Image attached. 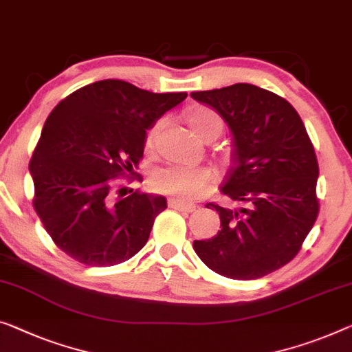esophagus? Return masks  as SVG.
<instances>
[{"instance_id": "esophagus-1", "label": "esophagus", "mask_w": 352, "mask_h": 352, "mask_svg": "<svg viewBox=\"0 0 352 352\" xmlns=\"http://www.w3.org/2000/svg\"><path fill=\"white\" fill-rule=\"evenodd\" d=\"M168 206L176 209V210H181V212H193L197 206L192 203H186L182 201V199H177V198H170L168 199Z\"/></svg>"}]
</instances>
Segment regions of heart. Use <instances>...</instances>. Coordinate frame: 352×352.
<instances>
[{
  "label": "heart",
  "mask_w": 352,
  "mask_h": 352,
  "mask_svg": "<svg viewBox=\"0 0 352 352\" xmlns=\"http://www.w3.org/2000/svg\"><path fill=\"white\" fill-rule=\"evenodd\" d=\"M188 126L201 140L212 142L223 131V121L219 113L209 108H197L187 116ZM162 121H157L146 133V149L154 148L155 140L162 129ZM215 181V173L209 166H195L170 164L155 170L151 176V184L157 192L176 195L184 199H195L208 192Z\"/></svg>",
  "instance_id": "obj_1"
}]
</instances>
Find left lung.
I'll return each mask as SVG.
<instances>
[{
	"label": "left lung",
	"instance_id": "left-lung-1",
	"mask_svg": "<svg viewBox=\"0 0 352 352\" xmlns=\"http://www.w3.org/2000/svg\"><path fill=\"white\" fill-rule=\"evenodd\" d=\"M190 96L217 110L234 140L220 188L228 204H206L221 230L193 248L223 277L261 278L299 253L318 219L315 148L294 107L267 89L236 83Z\"/></svg>",
	"mask_w": 352,
	"mask_h": 352
}]
</instances>
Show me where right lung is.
I'll return each instance as SVG.
<instances>
[{
	"instance_id": "obj_1",
	"label": "right lung",
	"mask_w": 352,
	"mask_h": 352,
	"mask_svg": "<svg viewBox=\"0 0 352 352\" xmlns=\"http://www.w3.org/2000/svg\"><path fill=\"white\" fill-rule=\"evenodd\" d=\"M186 97L102 80L53 108L30 173L32 208L59 250L94 267L115 266L142 250L166 199L140 190L116 198L113 190L118 177L137 175L146 131Z\"/></svg>"
}]
</instances>
